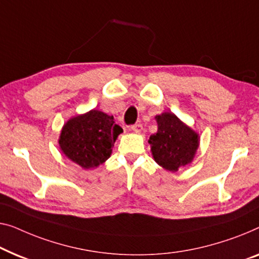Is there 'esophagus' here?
<instances>
[{"label":"esophagus","instance_id":"34e87169","mask_svg":"<svg viewBox=\"0 0 259 259\" xmlns=\"http://www.w3.org/2000/svg\"><path fill=\"white\" fill-rule=\"evenodd\" d=\"M131 130H132L134 133H141L142 125L141 123H134V125L131 126Z\"/></svg>","mask_w":259,"mask_h":259}]
</instances>
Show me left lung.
I'll use <instances>...</instances> for the list:
<instances>
[{
  "label": "left lung",
  "instance_id": "obj_1",
  "mask_svg": "<svg viewBox=\"0 0 259 259\" xmlns=\"http://www.w3.org/2000/svg\"><path fill=\"white\" fill-rule=\"evenodd\" d=\"M157 132L149 137L153 157L164 169L176 171L192 162L198 136L173 113L156 117Z\"/></svg>",
  "mask_w": 259,
  "mask_h": 259
}]
</instances>
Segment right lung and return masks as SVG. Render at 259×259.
I'll return each mask as SVG.
<instances>
[{"instance_id": "obj_1", "label": "right lung", "mask_w": 259, "mask_h": 259, "mask_svg": "<svg viewBox=\"0 0 259 259\" xmlns=\"http://www.w3.org/2000/svg\"><path fill=\"white\" fill-rule=\"evenodd\" d=\"M122 128L113 117L92 110L70 119L63 127L59 146L64 154L80 167H98L112 153V146Z\"/></svg>"}]
</instances>
